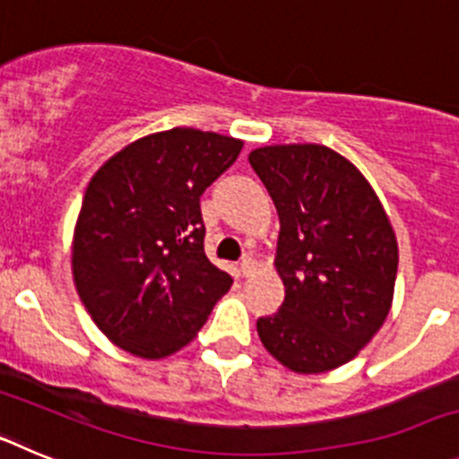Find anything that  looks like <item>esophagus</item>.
Returning a JSON list of instances; mask_svg holds the SVG:
<instances>
[{"label": "esophagus", "instance_id": "esophagus-1", "mask_svg": "<svg viewBox=\"0 0 459 459\" xmlns=\"http://www.w3.org/2000/svg\"><path fill=\"white\" fill-rule=\"evenodd\" d=\"M255 269H257V262H255L253 255H243L241 259V273L248 278V275L255 273Z\"/></svg>", "mask_w": 459, "mask_h": 459}]
</instances>
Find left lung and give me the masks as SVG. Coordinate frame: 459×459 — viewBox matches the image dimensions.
I'll list each match as a JSON object with an SVG mask.
<instances>
[{
	"instance_id": "1",
	"label": "left lung",
	"mask_w": 459,
	"mask_h": 459,
	"mask_svg": "<svg viewBox=\"0 0 459 459\" xmlns=\"http://www.w3.org/2000/svg\"><path fill=\"white\" fill-rule=\"evenodd\" d=\"M248 160L278 209L273 266L285 285L282 307L257 319L259 340L296 375L335 370L391 312V218L363 172L324 144H271Z\"/></svg>"
}]
</instances>
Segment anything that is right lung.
<instances>
[{"label":"right lung","mask_w":459,"mask_h":459,"mask_svg":"<svg viewBox=\"0 0 459 459\" xmlns=\"http://www.w3.org/2000/svg\"><path fill=\"white\" fill-rule=\"evenodd\" d=\"M241 147L179 126L126 144L89 181L73 282L93 324L128 354L158 360L184 350L232 287L204 255L200 197Z\"/></svg>","instance_id":"add662e5"}]
</instances>
